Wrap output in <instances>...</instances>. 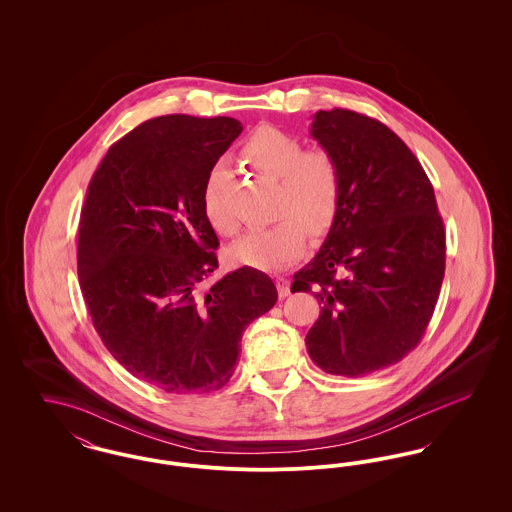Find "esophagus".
<instances>
[{
    "label": "esophagus",
    "mask_w": 512,
    "mask_h": 512,
    "mask_svg": "<svg viewBox=\"0 0 512 512\" xmlns=\"http://www.w3.org/2000/svg\"><path fill=\"white\" fill-rule=\"evenodd\" d=\"M274 282H276V290H278L280 297H288L290 295V280L288 278L278 276Z\"/></svg>",
    "instance_id": "esophagus-1"
}]
</instances>
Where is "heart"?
I'll list each match as a JSON object with an SVG mask.
<instances>
[{"mask_svg": "<svg viewBox=\"0 0 512 512\" xmlns=\"http://www.w3.org/2000/svg\"><path fill=\"white\" fill-rule=\"evenodd\" d=\"M242 157L280 180L276 195L278 222L251 230L232 245V257L245 267L284 270L293 265L307 247V228L313 234L326 232L338 217L341 203V172L334 155L322 147L305 149L290 132L261 124L242 146ZM226 171L215 165L203 188V211L213 228L222 234L236 230V220L222 207Z\"/></svg>", "mask_w": 512, "mask_h": 512, "instance_id": "heart-1", "label": "heart"}]
</instances>
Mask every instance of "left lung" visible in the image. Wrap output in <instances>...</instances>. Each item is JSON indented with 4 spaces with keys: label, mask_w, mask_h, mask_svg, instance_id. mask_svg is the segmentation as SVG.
<instances>
[{
    "label": "left lung",
    "mask_w": 512,
    "mask_h": 512,
    "mask_svg": "<svg viewBox=\"0 0 512 512\" xmlns=\"http://www.w3.org/2000/svg\"><path fill=\"white\" fill-rule=\"evenodd\" d=\"M311 136L338 161L341 203L292 292H313L322 305L305 338L313 363L359 378L422 340L445 274V230L426 172L386 124L318 111Z\"/></svg>",
    "instance_id": "8db88e82"
}]
</instances>
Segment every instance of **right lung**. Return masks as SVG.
Listing matches in <instances>:
<instances>
[{
  "label": "right lung",
  "instance_id": "obj_1",
  "mask_svg": "<svg viewBox=\"0 0 512 512\" xmlns=\"http://www.w3.org/2000/svg\"><path fill=\"white\" fill-rule=\"evenodd\" d=\"M242 130L230 117L142 122L109 147L86 192L78 282L94 328L132 376L169 393L222 388L245 328L278 299L251 267L199 290L219 268L203 188Z\"/></svg>",
  "mask_w": 512,
  "mask_h": 512
}]
</instances>
